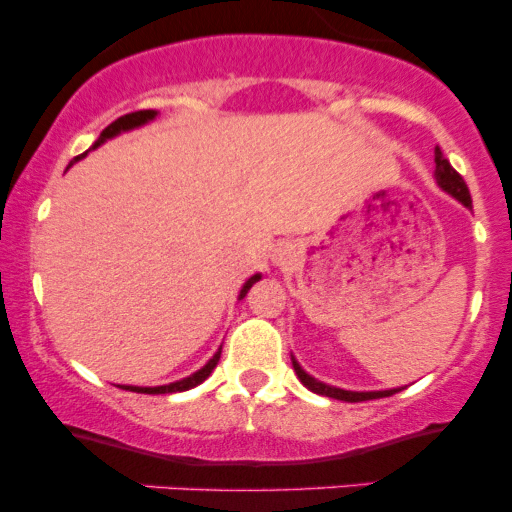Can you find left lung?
I'll return each mask as SVG.
<instances>
[{
    "label": "left lung",
    "instance_id": "left-lung-1",
    "mask_svg": "<svg viewBox=\"0 0 512 512\" xmlns=\"http://www.w3.org/2000/svg\"><path fill=\"white\" fill-rule=\"evenodd\" d=\"M434 164H437V171H434V176H437V184L442 186L444 191H450L452 197L460 199L465 207H472V197H470V189H467L465 179H462L460 174H457L455 169H452V164L447 159H444L442 148H434ZM293 369L295 374H298V379L303 381L305 386H308L310 391H315V394H323V396H331V399H341V401H369V399H381V396H391L396 394L399 389H389V391H343V389H336V386H328V384H321V381H315L313 376L305 374L303 369L298 366V361H293Z\"/></svg>",
    "mask_w": 512,
    "mask_h": 512
}]
</instances>
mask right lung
I'll return each instance as SVG.
<instances>
[{"mask_svg": "<svg viewBox=\"0 0 512 512\" xmlns=\"http://www.w3.org/2000/svg\"><path fill=\"white\" fill-rule=\"evenodd\" d=\"M154 116H156L154 111H136V113H126V116L116 118V121H113L111 126L103 128V133H100V138H98V141H95V146H100V143H103L105 138H113V136H116V133L128 131V128H136V126H141V123L151 121V118H154ZM95 146H93V148H95ZM78 159H80V156H75V161H78ZM257 280H260V275H252V278L247 280L245 288H242V293H240V298H245L247 290H250L252 285L257 283ZM219 353H222V348H219V351L214 353L212 358H209V364L204 366V369H199L197 374H191L189 379L174 381V384H169V386H154V389H146V386H121V389L138 391V394H174V391H186V389H191V386L202 384V381L207 379L209 374H212L214 366H217V361H219Z\"/></svg>", "mask_w": 512, "mask_h": 512, "instance_id": "obj_1", "label": "right lung"}]
</instances>
